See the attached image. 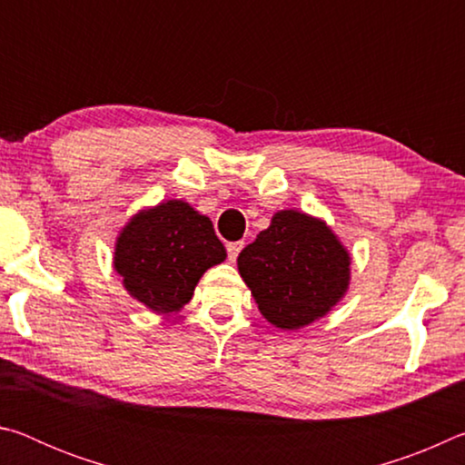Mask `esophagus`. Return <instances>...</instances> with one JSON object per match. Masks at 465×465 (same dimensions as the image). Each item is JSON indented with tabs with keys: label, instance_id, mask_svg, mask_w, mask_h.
Returning a JSON list of instances; mask_svg holds the SVG:
<instances>
[{
	"label": "esophagus",
	"instance_id": "1",
	"mask_svg": "<svg viewBox=\"0 0 465 465\" xmlns=\"http://www.w3.org/2000/svg\"><path fill=\"white\" fill-rule=\"evenodd\" d=\"M242 248H243V242H242V240H240V242H230V243H227V256H230L232 262L235 261V258L240 256Z\"/></svg>",
	"mask_w": 465,
	"mask_h": 465
}]
</instances>
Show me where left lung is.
Masks as SVG:
<instances>
[{
	"label": "left lung",
	"mask_w": 465,
	"mask_h": 465,
	"mask_svg": "<svg viewBox=\"0 0 465 465\" xmlns=\"http://www.w3.org/2000/svg\"><path fill=\"white\" fill-rule=\"evenodd\" d=\"M351 258L324 222L281 211L238 256V269L262 316L302 328L336 305L349 287Z\"/></svg>",
	"instance_id": "1"
}]
</instances>
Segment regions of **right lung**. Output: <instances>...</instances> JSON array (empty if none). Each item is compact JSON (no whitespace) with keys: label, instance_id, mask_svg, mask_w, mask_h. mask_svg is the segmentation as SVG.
<instances>
[{"label":"right lung","instance_id":"right-lung-1","mask_svg":"<svg viewBox=\"0 0 465 465\" xmlns=\"http://www.w3.org/2000/svg\"><path fill=\"white\" fill-rule=\"evenodd\" d=\"M225 256L209 217L168 201L131 219L116 242L114 269L137 302L170 313L191 302L203 272Z\"/></svg>","mask_w":465,"mask_h":465}]
</instances>
